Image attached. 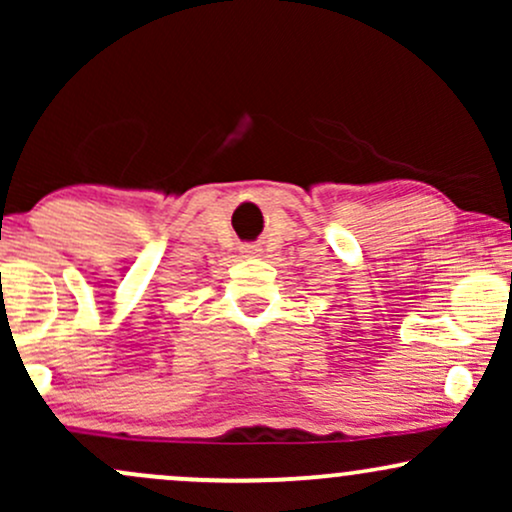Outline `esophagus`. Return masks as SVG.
I'll list each match as a JSON object with an SVG mask.
<instances>
[{
	"label": "esophagus",
	"mask_w": 512,
	"mask_h": 512,
	"mask_svg": "<svg viewBox=\"0 0 512 512\" xmlns=\"http://www.w3.org/2000/svg\"><path fill=\"white\" fill-rule=\"evenodd\" d=\"M240 252H243L245 257H257L262 250L257 248V245H243V248H240Z\"/></svg>",
	"instance_id": "34e87169"
}]
</instances>
